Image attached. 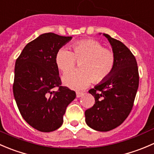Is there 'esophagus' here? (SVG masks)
Returning a JSON list of instances; mask_svg holds the SVG:
<instances>
[{"instance_id": "34e87169", "label": "esophagus", "mask_w": 154, "mask_h": 154, "mask_svg": "<svg viewBox=\"0 0 154 154\" xmlns=\"http://www.w3.org/2000/svg\"><path fill=\"white\" fill-rule=\"evenodd\" d=\"M82 95H83V93L82 92H76V97H78V98L81 97Z\"/></svg>"}]
</instances>
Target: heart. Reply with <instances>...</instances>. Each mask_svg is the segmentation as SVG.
Wrapping results in <instances>:
<instances>
[{"mask_svg":"<svg viewBox=\"0 0 154 154\" xmlns=\"http://www.w3.org/2000/svg\"><path fill=\"white\" fill-rule=\"evenodd\" d=\"M72 52L66 48L57 51L56 65L63 72L73 69L77 61L80 69L69 71L63 76L65 85L75 90L86 88L91 82H103L112 74L115 67V57L112 50L103 48L97 40L92 39L78 41L72 45Z\"/></svg>","mask_w":154,"mask_h":154,"instance_id":"obj_1","label":"heart"}]
</instances>
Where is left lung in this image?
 <instances>
[{"instance_id": "1", "label": "left lung", "mask_w": 154, "mask_h": 154, "mask_svg": "<svg viewBox=\"0 0 154 154\" xmlns=\"http://www.w3.org/2000/svg\"><path fill=\"white\" fill-rule=\"evenodd\" d=\"M112 45L115 63L112 74L88 92L95 103L85 112L88 127L107 132L121 125L133 106L139 83L135 56L121 41L103 33Z\"/></svg>"}]
</instances>
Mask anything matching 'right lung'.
<instances>
[{
    "instance_id": "obj_1",
    "label": "right lung",
    "mask_w": 154,
    "mask_h": 154,
    "mask_svg": "<svg viewBox=\"0 0 154 154\" xmlns=\"http://www.w3.org/2000/svg\"><path fill=\"white\" fill-rule=\"evenodd\" d=\"M72 36L41 34L27 43L15 65L13 90L24 120L33 128L48 132L61 127L68 105L75 92L61 86L55 55ZM57 86L59 90L53 91Z\"/></svg>"
}]
</instances>
